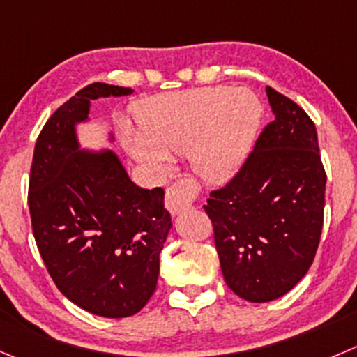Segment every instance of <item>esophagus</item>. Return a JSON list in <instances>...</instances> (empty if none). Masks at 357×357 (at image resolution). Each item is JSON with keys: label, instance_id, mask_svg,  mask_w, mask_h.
Instances as JSON below:
<instances>
[{"label": "esophagus", "instance_id": "34e87169", "mask_svg": "<svg viewBox=\"0 0 357 357\" xmlns=\"http://www.w3.org/2000/svg\"><path fill=\"white\" fill-rule=\"evenodd\" d=\"M197 193H199V185L193 179H179L165 190V209L171 213V216H178L179 213L192 207Z\"/></svg>", "mask_w": 357, "mask_h": 357}]
</instances>
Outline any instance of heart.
Masks as SVG:
<instances>
[{
  "label": "heart",
  "mask_w": 357,
  "mask_h": 357,
  "mask_svg": "<svg viewBox=\"0 0 357 357\" xmlns=\"http://www.w3.org/2000/svg\"><path fill=\"white\" fill-rule=\"evenodd\" d=\"M137 134L126 132L136 160L162 171L172 153L190 150L193 169L207 183L234 178L255 144L261 105L231 86H206L150 98L134 109Z\"/></svg>",
  "instance_id": "heart-1"
}]
</instances>
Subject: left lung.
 <instances>
[{
  "mask_svg": "<svg viewBox=\"0 0 357 357\" xmlns=\"http://www.w3.org/2000/svg\"><path fill=\"white\" fill-rule=\"evenodd\" d=\"M275 119L237 174L204 206L228 288L272 302L307 274L319 245L326 172L316 126L296 102L266 86Z\"/></svg>",
  "mask_w": 357,
  "mask_h": 357,
  "instance_id": "left-lung-1",
  "label": "left lung"
}]
</instances>
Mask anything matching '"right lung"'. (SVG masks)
<instances>
[{
    "mask_svg": "<svg viewBox=\"0 0 357 357\" xmlns=\"http://www.w3.org/2000/svg\"><path fill=\"white\" fill-rule=\"evenodd\" d=\"M132 89L91 83L48 119L29 176L31 223L59 291L86 312L129 317L157 288L160 251L171 230L164 190L139 188L112 150H79L76 123L91 101Z\"/></svg>",
    "mask_w": 357,
    "mask_h": 357,
    "instance_id": "right-lung-1",
    "label": "right lung"
}]
</instances>
